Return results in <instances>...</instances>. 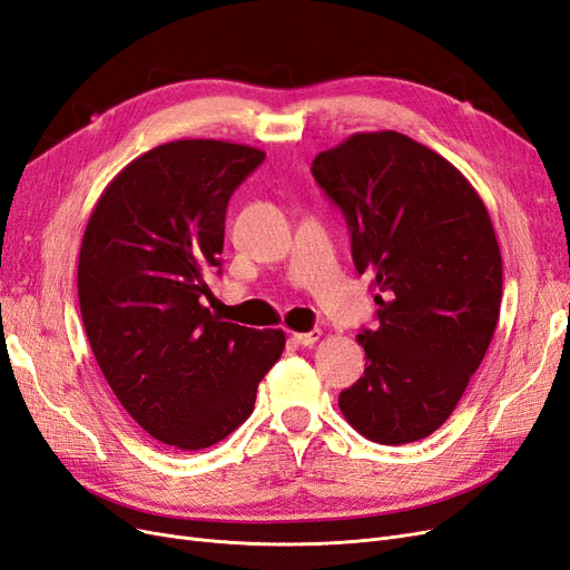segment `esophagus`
<instances>
[{
    "label": "esophagus",
    "instance_id": "1",
    "mask_svg": "<svg viewBox=\"0 0 570 570\" xmlns=\"http://www.w3.org/2000/svg\"><path fill=\"white\" fill-rule=\"evenodd\" d=\"M323 332L321 330H311V332H294V335L289 337L294 344L299 346H313L318 340H321Z\"/></svg>",
    "mask_w": 570,
    "mask_h": 570
}]
</instances>
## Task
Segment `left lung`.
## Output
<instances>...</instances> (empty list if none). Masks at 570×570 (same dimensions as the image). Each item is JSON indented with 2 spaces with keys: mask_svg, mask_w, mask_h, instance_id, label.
<instances>
[{
  "mask_svg": "<svg viewBox=\"0 0 570 570\" xmlns=\"http://www.w3.org/2000/svg\"><path fill=\"white\" fill-rule=\"evenodd\" d=\"M311 171L344 212L380 306V327L356 337L367 361L340 394L342 415L382 445L426 439L453 415L498 325L493 222L458 167L391 129L351 134Z\"/></svg>",
  "mask_w": 570,
  "mask_h": 570,
  "instance_id": "obj_1",
  "label": "left lung"
}]
</instances>
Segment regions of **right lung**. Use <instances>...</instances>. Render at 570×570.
Here are the masks:
<instances>
[{
  "label": "right lung",
  "instance_id": "add662e5",
  "mask_svg": "<svg viewBox=\"0 0 570 570\" xmlns=\"http://www.w3.org/2000/svg\"><path fill=\"white\" fill-rule=\"evenodd\" d=\"M264 158L230 141L163 144L115 176L85 230L77 297L96 363L131 420L176 450L238 429L285 348L283 330L203 304L230 195Z\"/></svg>",
  "mask_w": 570,
  "mask_h": 570
}]
</instances>
